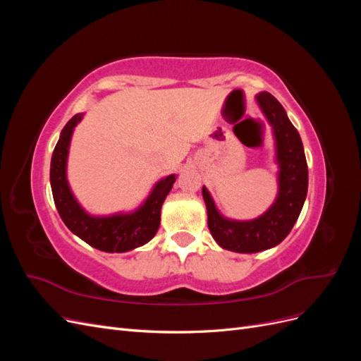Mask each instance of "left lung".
<instances>
[{
  "mask_svg": "<svg viewBox=\"0 0 361 361\" xmlns=\"http://www.w3.org/2000/svg\"><path fill=\"white\" fill-rule=\"evenodd\" d=\"M256 101L268 120L276 143L279 191L274 203L255 220H232L216 209L207 188H202L212 238L218 245L235 253H257L279 245L298 220L309 187L302 141L285 108L268 92L259 93Z\"/></svg>",
  "mask_w": 361,
  "mask_h": 361,
  "instance_id": "8db88e82",
  "label": "left lung"
}]
</instances>
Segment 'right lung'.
Masks as SVG:
<instances>
[{"instance_id":"obj_1","label":"right lung","mask_w":361,"mask_h":361,"mask_svg":"<svg viewBox=\"0 0 361 361\" xmlns=\"http://www.w3.org/2000/svg\"><path fill=\"white\" fill-rule=\"evenodd\" d=\"M84 114H75L63 128L51 158V190L54 203L69 231L89 245L106 253H125L147 244L161 223V207L176 182V174L159 179L145 202L130 212L92 215L73 195L68 180V157L75 126Z\"/></svg>"}]
</instances>
